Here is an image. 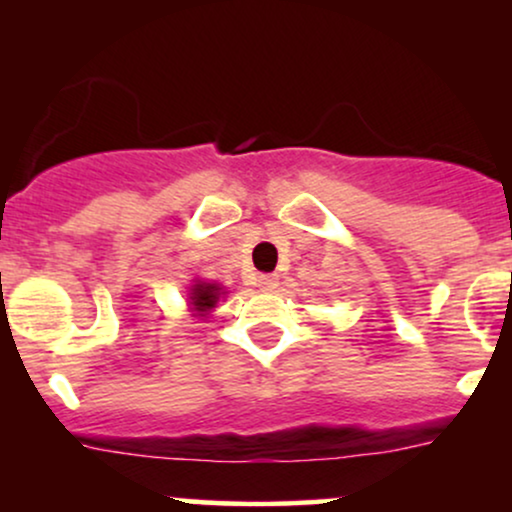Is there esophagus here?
<instances>
[{
  "label": "esophagus",
  "mask_w": 512,
  "mask_h": 512,
  "mask_svg": "<svg viewBox=\"0 0 512 512\" xmlns=\"http://www.w3.org/2000/svg\"><path fill=\"white\" fill-rule=\"evenodd\" d=\"M257 284H260L262 291H274L276 286H279V276H276V274H260Z\"/></svg>",
  "instance_id": "34e87169"
}]
</instances>
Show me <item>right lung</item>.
I'll return each instance as SVG.
<instances>
[{"mask_svg": "<svg viewBox=\"0 0 512 512\" xmlns=\"http://www.w3.org/2000/svg\"><path fill=\"white\" fill-rule=\"evenodd\" d=\"M219 301V286L214 284H195V289H192V305H195V310L199 313H207Z\"/></svg>", "mask_w": 512, "mask_h": 512, "instance_id": "add662e5", "label": "right lung"}]
</instances>
